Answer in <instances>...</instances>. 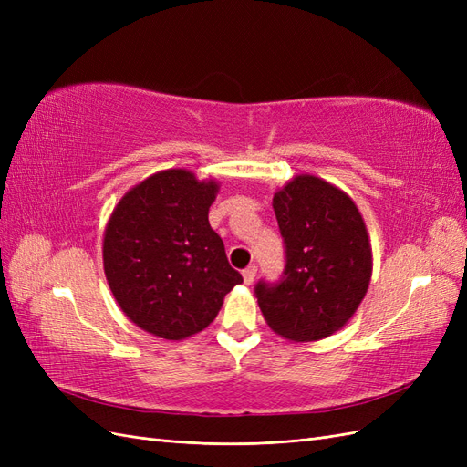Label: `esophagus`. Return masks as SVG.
<instances>
[{
  "instance_id": "1",
  "label": "esophagus",
  "mask_w": 467,
  "mask_h": 467,
  "mask_svg": "<svg viewBox=\"0 0 467 467\" xmlns=\"http://www.w3.org/2000/svg\"><path fill=\"white\" fill-rule=\"evenodd\" d=\"M242 275H244V282H245V285H253V280H255V276H257V266H255V265L247 266Z\"/></svg>"
}]
</instances>
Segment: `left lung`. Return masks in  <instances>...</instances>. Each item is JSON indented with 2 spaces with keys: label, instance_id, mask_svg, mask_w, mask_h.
Wrapping results in <instances>:
<instances>
[{
  "label": "left lung",
  "instance_id": "8db88e82",
  "mask_svg": "<svg viewBox=\"0 0 467 467\" xmlns=\"http://www.w3.org/2000/svg\"><path fill=\"white\" fill-rule=\"evenodd\" d=\"M286 245L285 276L259 282L268 327L294 343L343 329L370 286L372 245L355 201L316 175H296L273 196Z\"/></svg>",
  "mask_w": 467,
  "mask_h": 467
}]
</instances>
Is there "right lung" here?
<instances>
[{
  "label": "right lung",
  "instance_id": "right-lung-1",
  "mask_svg": "<svg viewBox=\"0 0 467 467\" xmlns=\"http://www.w3.org/2000/svg\"><path fill=\"white\" fill-rule=\"evenodd\" d=\"M218 191L214 179L165 169L126 192L107 222L109 288L126 317L165 341L206 329L244 282L208 222Z\"/></svg>",
  "mask_w": 467,
  "mask_h": 467
}]
</instances>
